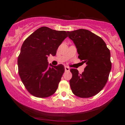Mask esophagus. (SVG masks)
Wrapping results in <instances>:
<instances>
[{"instance_id":"obj_1","label":"esophagus","mask_w":125,"mask_h":125,"mask_svg":"<svg viewBox=\"0 0 125 125\" xmlns=\"http://www.w3.org/2000/svg\"><path fill=\"white\" fill-rule=\"evenodd\" d=\"M64 70H65L66 72L69 71H70V68L69 67H67V66H65V67H64Z\"/></svg>"}]
</instances>
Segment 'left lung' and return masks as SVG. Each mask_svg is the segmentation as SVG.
Instances as JSON below:
<instances>
[{"instance_id": "left-lung-1", "label": "left lung", "mask_w": 125, "mask_h": 125, "mask_svg": "<svg viewBox=\"0 0 125 125\" xmlns=\"http://www.w3.org/2000/svg\"><path fill=\"white\" fill-rule=\"evenodd\" d=\"M77 49L78 58L86 66L82 74L71 69L72 91L77 96L86 98L98 94L104 88L112 67L110 51L100 37L88 30L67 31Z\"/></svg>"}]
</instances>
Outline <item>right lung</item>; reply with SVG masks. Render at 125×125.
Returning <instances> with one entry per match:
<instances>
[{
  "label": "right lung",
  "instance_id": "right-lung-1",
  "mask_svg": "<svg viewBox=\"0 0 125 125\" xmlns=\"http://www.w3.org/2000/svg\"><path fill=\"white\" fill-rule=\"evenodd\" d=\"M67 37L66 31L43 26L23 43L18 59L19 74L26 89L34 96L47 97L56 91L64 67L62 64H49L48 57L56 55L58 47Z\"/></svg>",
  "mask_w": 125,
  "mask_h": 125
}]
</instances>
